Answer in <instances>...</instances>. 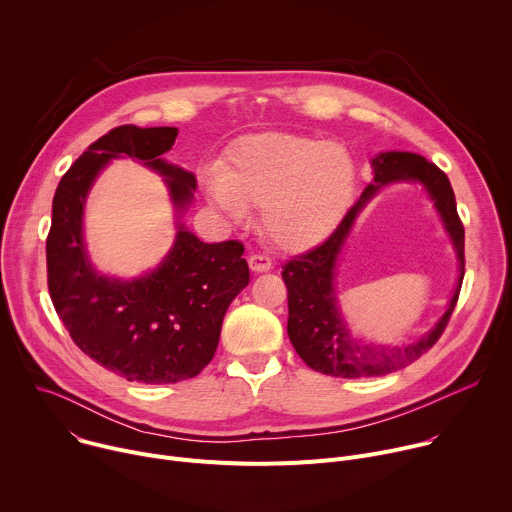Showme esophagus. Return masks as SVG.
<instances>
[{"label":"esophagus","instance_id":"34e87169","mask_svg":"<svg viewBox=\"0 0 512 512\" xmlns=\"http://www.w3.org/2000/svg\"><path fill=\"white\" fill-rule=\"evenodd\" d=\"M249 267H251L253 271L261 273V271H269V269L273 267V261H271V257H267V255H263V253H255V255L249 257Z\"/></svg>","mask_w":512,"mask_h":512}]
</instances>
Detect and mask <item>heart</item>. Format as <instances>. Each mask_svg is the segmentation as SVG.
Wrapping results in <instances>:
<instances>
[{"mask_svg": "<svg viewBox=\"0 0 512 512\" xmlns=\"http://www.w3.org/2000/svg\"><path fill=\"white\" fill-rule=\"evenodd\" d=\"M356 164L342 143L302 133H257L239 139L223 172L206 174V192L239 216L247 202L265 204L263 225L283 249L322 241L342 218L354 190Z\"/></svg>", "mask_w": 512, "mask_h": 512, "instance_id": "heart-1", "label": "heart"}]
</instances>
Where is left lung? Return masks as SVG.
Wrapping results in <instances>:
<instances>
[{
  "mask_svg": "<svg viewBox=\"0 0 512 512\" xmlns=\"http://www.w3.org/2000/svg\"><path fill=\"white\" fill-rule=\"evenodd\" d=\"M375 182L346 210L338 227L314 249L291 257L281 271L287 287V334L296 352L310 369L342 379L381 377L405 369L421 358L444 334L458 304L464 277V225L458 216L456 196L448 176L423 156L409 152H387L373 158ZM397 179L421 181L436 200L438 209L455 241L461 261V283L449 312L421 341L401 349H383L352 341L339 320L333 296L335 255L351 226L357 210L383 184Z\"/></svg>",
  "mask_w": 512,
  "mask_h": 512,
  "instance_id": "1",
  "label": "left lung"
}]
</instances>
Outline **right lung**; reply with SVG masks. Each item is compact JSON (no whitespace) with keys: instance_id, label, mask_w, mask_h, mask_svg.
Instances as JSON below:
<instances>
[{"instance_id":"add662e5","label":"right lung","mask_w":512,"mask_h":512,"mask_svg":"<svg viewBox=\"0 0 512 512\" xmlns=\"http://www.w3.org/2000/svg\"><path fill=\"white\" fill-rule=\"evenodd\" d=\"M176 137V127L119 125L93 141L58 182L46 239L48 291L72 342L103 369L145 385L196 377L214 356L227 308L249 283L243 243H202L184 227L166 261L141 279L103 277L89 265L83 204L111 158L129 156L168 176L178 208L192 200L194 174L162 160Z\"/></svg>"}]
</instances>
